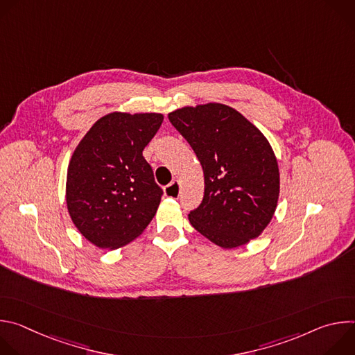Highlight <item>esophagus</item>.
Listing matches in <instances>:
<instances>
[{"label": "esophagus", "mask_w": 355, "mask_h": 355, "mask_svg": "<svg viewBox=\"0 0 355 355\" xmlns=\"http://www.w3.org/2000/svg\"><path fill=\"white\" fill-rule=\"evenodd\" d=\"M164 193H166V196H170V198H178L180 196V182L178 181L170 182L164 188Z\"/></svg>", "instance_id": "34e87169"}]
</instances>
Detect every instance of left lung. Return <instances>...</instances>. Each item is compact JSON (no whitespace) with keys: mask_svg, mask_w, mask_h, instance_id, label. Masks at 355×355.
I'll use <instances>...</instances> for the list:
<instances>
[{"mask_svg":"<svg viewBox=\"0 0 355 355\" xmlns=\"http://www.w3.org/2000/svg\"><path fill=\"white\" fill-rule=\"evenodd\" d=\"M168 119L204 170V199L189 211L191 225L225 248L259 237L279 195L277 159L264 135L222 104L187 107Z\"/></svg>","mask_w":355,"mask_h":355,"instance_id":"8db88e82","label":"left lung"}]
</instances>
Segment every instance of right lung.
Instances as JSON below:
<instances>
[{
    "instance_id": "obj_1",
    "label": "right lung",
    "mask_w": 355,
    "mask_h": 355,
    "mask_svg": "<svg viewBox=\"0 0 355 355\" xmlns=\"http://www.w3.org/2000/svg\"><path fill=\"white\" fill-rule=\"evenodd\" d=\"M162 123V114L114 112L98 119L77 146L67 171V208L95 245L118 248L155 218L163 189L143 150Z\"/></svg>"
}]
</instances>
